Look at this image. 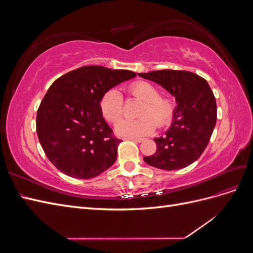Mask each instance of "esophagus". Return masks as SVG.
I'll return each mask as SVG.
<instances>
[{
    "label": "esophagus",
    "instance_id": "1",
    "mask_svg": "<svg viewBox=\"0 0 253 253\" xmlns=\"http://www.w3.org/2000/svg\"><path fill=\"white\" fill-rule=\"evenodd\" d=\"M125 139H128V140H133L135 142H141L143 139L142 138H136V137H126Z\"/></svg>",
    "mask_w": 253,
    "mask_h": 253
}]
</instances>
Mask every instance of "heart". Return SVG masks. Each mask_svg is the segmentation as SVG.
Listing matches in <instances>:
<instances>
[{
	"label": "heart",
	"instance_id": "1",
	"mask_svg": "<svg viewBox=\"0 0 253 253\" xmlns=\"http://www.w3.org/2000/svg\"><path fill=\"white\" fill-rule=\"evenodd\" d=\"M127 93L141 100L137 119H122L115 126V132L124 137H142L154 131L155 126L169 125L175 113V102L171 97L159 96L158 88L150 82H134ZM100 111L105 120L116 122L122 115L124 102L119 91L115 88L105 91L100 99Z\"/></svg>",
	"mask_w": 253,
	"mask_h": 253
}]
</instances>
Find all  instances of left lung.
I'll return each mask as SVG.
<instances>
[{
    "mask_svg": "<svg viewBox=\"0 0 253 253\" xmlns=\"http://www.w3.org/2000/svg\"><path fill=\"white\" fill-rule=\"evenodd\" d=\"M138 76L162 85L177 103L170 128L154 138L155 154L148 165L166 171L179 170L200 158L216 124V101L207 81L187 71L163 70Z\"/></svg>",
    "mask_w": 253,
    "mask_h": 253,
    "instance_id": "8db88e82",
    "label": "left lung"
}]
</instances>
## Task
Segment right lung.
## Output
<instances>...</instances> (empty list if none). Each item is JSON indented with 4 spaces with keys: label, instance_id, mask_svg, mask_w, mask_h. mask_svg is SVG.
I'll use <instances>...</instances> for the list:
<instances>
[{
    "label": "right lung",
    "instance_id": "add662e5",
    "mask_svg": "<svg viewBox=\"0 0 253 253\" xmlns=\"http://www.w3.org/2000/svg\"><path fill=\"white\" fill-rule=\"evenodd\" d=\"M136 77L125 70L83 66L51 84L37 113V134L50 163L67 176L89 179L111 168L118 144L100 111L105 91Z\"/></svg>",
    "mask_w": 253,
    "mask_h": 253
}]
</instances>
